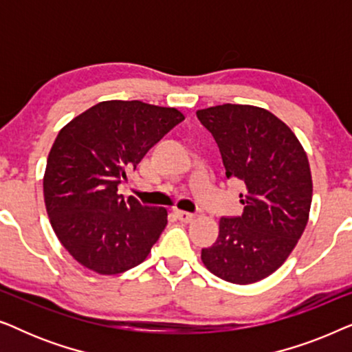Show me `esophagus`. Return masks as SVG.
Here are the masks:
<instances>
[{"label": "esophagus", "mask_w": 352, "mask_h": 352, "mask_svg": "<svg viewBox=\"0 0 352 352\" xmlns=\"http://www.w3.org/2000/svg\"><path fill=\"white\" fill-rule=\"evenodd\" d=\"M176 218L181 221V223H192V221L195 219V214L194 213H187V211H176Z\"/></svg>", "instance_id": "1"}]
</instances>
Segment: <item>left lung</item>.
Here are the masks:
<instances>
[{
  "label": "left lung",
  "instance_id": "8db88e82",
  "mask_svg": "<svg viewBox=\"0 0 352 352\" xmlns=\"http://www.w3.org/2000/svg\"><path fill=\"white\" fill-rule=\"evenodd\" d=\"M218 144L228 179H240L243 213L221 218L201 261L226 282L248 285L285 263L305 232L312 201L307 155L295 133L266 109L223 104L197 110Z\"/></svg>",
  "mask_w": 352,
  "mask_h": 352
}]
</instances>
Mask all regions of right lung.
<instances>
[{"instance_id":"obj_1","label":"right lung","mask_w":352,"mask_h":352,"mask_svg":"<svg viewBox=\"0 0 352 352\" xmlns=\"http://www.w3.org/2000/svg\"><path fill=\"white\" fill-rule=\"evenodd\" d=\"M184 115L141 100H104L57 134L47 155L43 194L51 226L70 256L100 276L141 264L168 224L166 208L144 206L118 194Z\"/></svg>"}]
</instances>
